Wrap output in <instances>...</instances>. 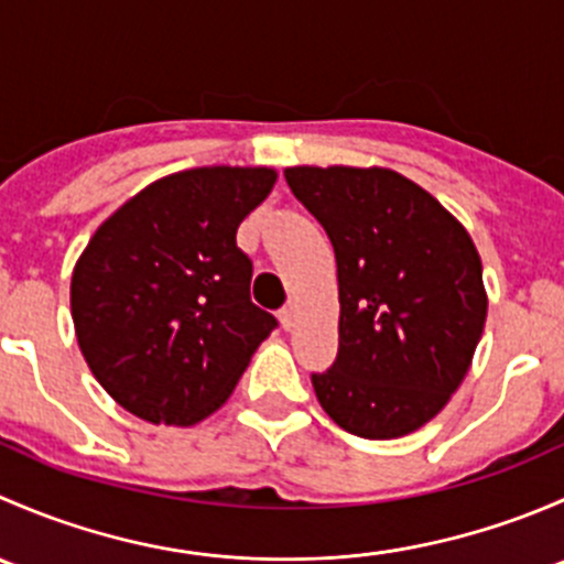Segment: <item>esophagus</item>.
Wrapping results in <instances>:
<instances>
[{
    "label": "esophagus",
    "mask_w": 564,
    "mask_h": 564,
    "mask_svg": "<svg viewBox=\"0 0 564 564\" xmlns=\"http://www.w3.org/2000/svg\"><path fill=\"white\" fill-rule=\"evenodd\" d=\"M294 322H297V305H294V303L283 305V311H281V324H283V329H292Z\"/></svg>",
    "instance_id": "obj_1"
}]
</instances>
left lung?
<instances>
[{
    "mask_svg": "<svg viewBox=\"0 0 564 564\" xmlns=\"http://www.w3.org/2000/svg\"><path fill=\"white\" fill-rule=\"evenodd\" d=\"M283 176L338 264V357L311 377L318 403L362 440L412 434L445 409L480 344V253L429 191L392 169L292 166Z\"/></svg>",
    "mask_w": 564,
    "mask_h": 564,
    "instance_id": "obj_1",
    "label": "left lung"
}]
</instances>
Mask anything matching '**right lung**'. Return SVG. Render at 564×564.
I'll return each mask as SVG.
<instances>
[{
    "label": "right lung",
    "instance_id": "add662e5",
    "mask_svg": "<svg viewBox=\"0 0 564 564\" xmlns=\"http://www.w3.org/2000/svg\"><path fill=\"white\" fill-rule=\"evenodd\" d=\"M275 169L204 166L152 182L78 256L70 314L89 371L155 425H196L226 403L275 316L250 303L237 229Z\"/></svg>",
    "mask_w": 564,
    "mask_h": 564
}]
</instances>
